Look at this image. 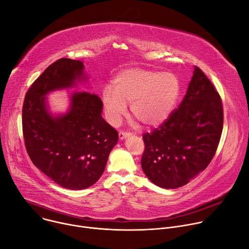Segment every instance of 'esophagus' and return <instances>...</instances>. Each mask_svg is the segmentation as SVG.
Returning a JSON list of instances; mask_svg holds the SVG:
<instances>
[{
	"label": "esophagus",
	"mask_w": 249,
	"mask_h": 249,
	"mask_svg": "<svg viewBox=\"0 0 249 249\" xmlns=\"http://www.w3.org/2000/svg\"><path fill=\"white\" fill-rule=\"evenodd\" d=\"M129 136H131V133H130V132H125V131H120V132H119V138H120L121 140H123V139H125V138H127V137H129Z\"/></svg>",
	"instance_id": "34e87169"
}]
</instances>
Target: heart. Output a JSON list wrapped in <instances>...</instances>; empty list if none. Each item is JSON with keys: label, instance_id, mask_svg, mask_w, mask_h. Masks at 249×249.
<instances>
[{"label": "heart", "instance_id": "1", "mask_svg": "<svg viewBox=\"0 0 249 249\" xmlns=\"http://www.w3.org/2000/svg\"><path fill=\"white\" fill-rule=\"evenodd\" d=\"M176 75L139 67L124 69L115 76L112 87H106L102 99L106 118L118 125L127 112V103L139 121L148 127L163 123L180 95Z\"/></svg>", "mask_w": 249, "mask_h": 249}]
</instances>
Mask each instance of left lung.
<instances>
[{"mask_svg": "<svg viewBox=\"0 0 249 249\" xmlns=\"http://www.w3.org/2000/svg\"><path fill=\"white\" fill-rule=\"evenodd\" d=\"M223 125L222 98L203 71L195 67L178 108L159 128L143 135L142 168L160 187L173 189L185 185L214 158Z\"/></svg>", "mask_w": 249, "mask_h": 249, "instance_id": "left-lung-1", "label": "left lung"}]
</instances>
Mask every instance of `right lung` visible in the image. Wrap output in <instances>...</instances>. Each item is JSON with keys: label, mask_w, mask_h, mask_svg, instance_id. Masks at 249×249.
Listing matches in <instances>:
<instances>
[{"label": "right lung", "mask_w": 249, "mask_h": 249, "mask_svg": "<svg viewBox=\"0 0 249 249\" xmlns=\"http://www.w3.org/2000/svg\"><path fill=\"white\" fill-rule=\"evenodd\" d=\"M83 70L79 60L55 61L33 82L22 106V134L31 161L55 183L72 190L99 179L118 142L117 131L101 117L102 101L96 94L75 93L70 111L58 118L46 109L44 95L72 87Z\"/></svg>", "instance_id": "obj_1"}]
</instances>
